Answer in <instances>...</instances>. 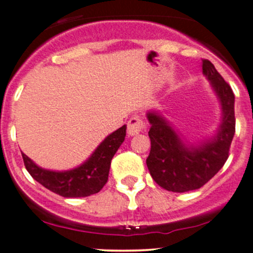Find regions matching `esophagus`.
<instances>
[{
  "label": "esophagus",
  "mask_w": 253,
  "mask_h": 253,
  "mask_svg": "<svg viewBox=\"0 0 253 253\" xmlns=\"http://www.w3.org/2000/svg\"><path fill=\"white\" fill-rule=\"evenodd\" d=\"M146 128V125L143 121V119L140 117H132L128 120V123H127V133H128V135L133 136V135H136L139 134L140 132H143V130Z\"/></svg>",
  "instance_id": "esophagus-1"
}]
</instances>
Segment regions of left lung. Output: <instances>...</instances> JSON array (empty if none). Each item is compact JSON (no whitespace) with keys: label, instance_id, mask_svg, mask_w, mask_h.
Here are the masks:
<instances>
[{"label":"left lung","instance_id":"8db88e82","mask_svg":"<svg viewBox=\"0 0 253 253\" xmlns=\"http://www.w3.org/2000/svg\"><path fill=\"white\" fill-rule=\"evenodd\" d=\"M202 72L221 104V124L213 138L197 145L185 144L162 115L147 113L151 151L146 165L157 184L173 193L199 189L215 176L227 161L236 132L234 94L231 86L210 60H202Z\"/></svg>","mask_w":253,"mask_h":253}]
</instances>
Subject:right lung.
Here are the masks:
<instances>
[{"mask_svg": "<svg viewBox=\"0 0 253 253\" xmlns=\"http://www.w3.org/2000/svg\"><path fill=\"white\" fill-rule=\"evenodd\" d=\"M126 136V125L113 132L80 167L68 171L42 169L22 153L26 169L40 184L63 197H85L96 194L108 181L110 162Z\"/></svg>", "mask_w": 253, "mask_h": 253, "instance_id": "right-lung-1", "label": "right lung"}]
</instances>
